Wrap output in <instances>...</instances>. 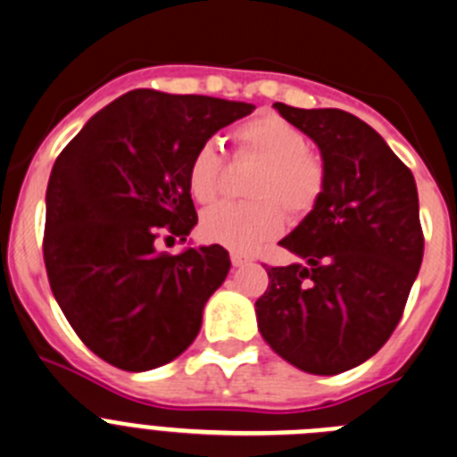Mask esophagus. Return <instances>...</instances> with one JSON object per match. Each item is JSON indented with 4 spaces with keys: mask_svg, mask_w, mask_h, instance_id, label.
I'll use <instances>...</instances> for the list:
<instances>
[{
    "mask_svg": "<svg viewBox=\"0 0 457 457\" xmlns=\"http://www.w3.org/2000/svg\"><path fill=\"white\" fill-rule=\"evenodd\" d=\"M251 261L249 253H242V251H231V262L233 267H242Z\"/></svg>",
    "mask_w": 457,
    "mask_h": 457,
    "instance_id": "1",
    "label": "esophagus"
}]
</instances>
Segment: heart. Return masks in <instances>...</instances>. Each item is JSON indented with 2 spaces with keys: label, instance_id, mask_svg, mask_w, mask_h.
Returning a JSON list of instances; mask_svg holds the SVG:
<instances>
[{
  "label": "heart",
  "instance_id": "heart-1",
  "mask_svg": "<svg viewBox=\"0 0 457 457\" xmlns=\"http://www.w3.org/2000/svg\"><path fill=\"white\" fill-rule=\"evenodd\" d=\"M233 161L256 162L245 181L251 199L226 201L201 217V236L215 245L246 251L278 236L286 212L301 221L320 206L326 192L324 158L308 146V136L276 112H262L231 133ZM226 186V161L215 142H204L187 165V190L199 204H212Z\"/></svg>",
  "mask_w": 457,
  "mask_h": 457
}]
</instances>
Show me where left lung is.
I'll use <instances>...</instances> for the list:
<instances>
[{
	"instance_id": "8db88e82",
	"label": "left lung",
	"mask_w": 457,
	"mask_h": 457,
	"mask_svg": "<svg viewBox=\"0 0 457 457\" xmlns=\"http://www.w3.org/2000/svg\"><path fill=\"white\" fill-rule=\"evenodd\" d=\"M321 149L320 206L278 242L301 262L267 267L258 328L311 374L358 367L390 340L424 258L412 171L383 137L340 108L274 104Z\"/></svg>"
}]
</instances>
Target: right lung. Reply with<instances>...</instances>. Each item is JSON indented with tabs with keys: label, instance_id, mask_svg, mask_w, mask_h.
<instances>
[{
	"label": "right lung",
	"instance_id": "right-lung-1",
	"mask_svg": "<svg viewBox=\"0 0 457 457\" xmlns=\"http://www.w3.org/2000/svg\"><path fill=\"white\" fill-rule=\"evenodd\" d=\"M256 106L204 95L131 90L58 154L47 186L43 256L54 296L83 345L124 371L181 355L228 274L220 245L179 256L196 224L187 165L212 133Z\"/></svg>",
	"mask_w": 457,
	"mask_h": 457
}]
</instances>
